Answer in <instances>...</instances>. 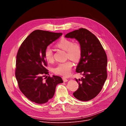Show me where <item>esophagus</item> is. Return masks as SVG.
Segmentation results:
<instances>
[{
    "label": "esophagus",
    "instance_id": "34e87169",
    "mask_svg": "<svg viewBox=\"0 0 126 126\" xmlns=\"http://www.w3.org/2000/svg\"><path fill=\"white\" fill-rule=\"evenodd\" d=\"M62 79H63V81L64 82H67V81H68V79H67L66 77H62Z\"/></svg>",
    "mask_w": 126,
    "mask_h": 126
}]
</instances>
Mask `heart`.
Segmentation results:
<instances>
[{"instance_id":"1","label":"heart","mask_w":126,"mask_h":126,"mask_svg":"<svg viewBox=\"0 0 126 126\" xmlns=\"http://www.w3.org/2000/svg\"><path fill=\"white\" fill-rule=\"evenodd\" d=\"M56 46L66 52L67 58H70L74 62L78 61L82 55V47L79 42H72L70 39L62 38L56 44ZM44 56L48 63L54 61L53 53L50 47H47L44 51ZM73 63L70 60L59 63L53 69V72L56 74L64 76H69L71 72Z\"/></svg>"}]
</instances>
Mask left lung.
Masks as SVG:
<instances>
[{"label": "left lung", "instance_id": "left-lung-1", "mask_svg": "<svg viewBox=\"0 0 126 126\" xmlns=\"http://www.w3.org/2000/svg\"><path fill=\"white\" fill-rule=\"evenodd\" d=\"M65 37L75 38L82 50L76 71L83 77L79 80L75 78L79 88L73 95L79 100L89 101L99 94L107 79L106 53L96 36L85 28L69 32Z\"/></svg>", "mask_w": 126, "mask_h": 126}]
</instances>
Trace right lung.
<instances>
[{"label":"right lung","mask_w":126,"mask_h":126,"mask_svg":"<svg viewBox=\"0 0 126 126\" xmlns=\"http://www.w3.org/2000/svg\"><path fill=\"white\" fill-rule=\"evenodd\" d=\"M62 33L36 30L20 45L16 55L15 74L21 92L31 101L44 104L51 99L57 84L63 83L57 76H50L44 52L47 46L59 38ZM44 78V79H45Z\"/></svg>","instance_id":"obj_1"}]
</instances>
